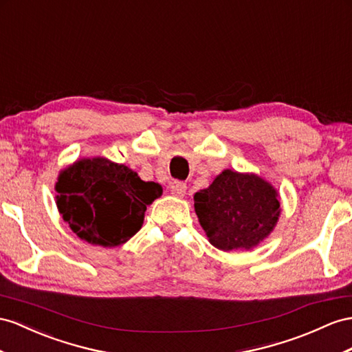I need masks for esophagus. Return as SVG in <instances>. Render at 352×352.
<instances>
[{
	"instance_id": "34e87169",
	"label": "esophagus",
	"mask_w": 352,
	"mask_h": 352,
	"mask_svg": "<svg viewBox=\"0 0 352 352\" xmlns=\"http://www.w3.org/2000/svg\"><path fill=\"white\" fill-rule=\"evenodd\" d=\"M186 190H187V184L184 182H178L177 179V182L170 184V192L178 197H183L186 195Z\"/></svg>"
}]
</instances>
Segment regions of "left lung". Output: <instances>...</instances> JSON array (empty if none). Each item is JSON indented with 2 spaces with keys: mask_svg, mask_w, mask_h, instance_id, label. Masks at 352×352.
Returning <instances> with one entry per match:
<instances>
[{
  "mask_svg": "<svg viewBox=\"0 0 352 352\" xmlns=\"http://www.w3.org/2000/svg\"><path fill=\"white\" fill-rule=\"evenodd\" d=\"M275 188L254 174L226 169L195 195V211L219 250H250L265 239L279 217Z\"/></svg>",
  "mask_w": 352,
  "mask_h": 352,
  "instance_id": "left-lung-1",
  "label": "left lung"
}]
</instances>
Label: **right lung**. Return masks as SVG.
<instances>
[{
    "label": "right lung",
    "instance_id": "1",
    "mask_svg": "<svg viewBox=\"0 0 352 352\" xmlns=\"http://www.w3.org/2000/svg\"><path fill=\"white\" fill-rule=\"evenodd\" d=\"M56 192L58 210L78 238L116 247L141 229L147 205L162 195V187L142 182L128 166L95 157L62 170Z\"/></svg>",
    "mask_w": 352,
    "mask_h": 352
}]
</instances>
